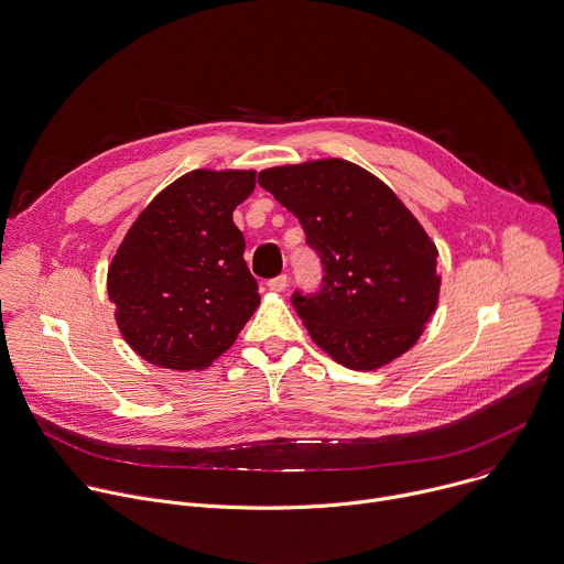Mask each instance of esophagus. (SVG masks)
<instances>
[{"label":"esophagus","instance_id":"obj_1","mask_svg":"<svg viewBox=\"0 0 564 564\" xmlns=\"http://www.w3.org/2000/svg\"><path fill=\"white\" fill-rule=\"evenodd\" d=\"M268 288L274 290V292H283V290L288 288V274H279V276L270 279V281H268Z\"/></svg>","mask_w":564,"mask_h":564}]
</instances>
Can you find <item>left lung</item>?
I'll return each mask as SVG.
<instances>
[{
    "label": "left lung",
    "mask_w": 564,
    "mask_h": 564,
    "mask_svg": "<svg viewBox=\"0 0 564 564\" xmlns=\"http://www.w3.org/2000/svg\"><path fill=\"white\" fill-rule=\"evenodd\" d=\"M259 185L321 259L318 288L290 299L312 340L351 369L408 351L438 303V252L390 187L343 159L270 167Z\"/></svg>",
    "instance_id": "8db88e82"
}]
</instances>
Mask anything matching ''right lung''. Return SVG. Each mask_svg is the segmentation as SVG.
Here are the masks:
<instances>
[{
  "instance_id": "right-lung-1",
  "label": "right lung",
  "mask_w": 564,
  "mask_h": 564,
  "mask_svg": "<svg viewBox=\"0 0 564 564\" xmlns=\"http://www.w3.org/2000/svg\"><path fill=\"white\" fill-rule=\"evenodd\" d=\"M252 170L183 174L139 215L108 270V296L128 345L159 367L202 369L259 307V285L232 221Z\"/></svg>"
}]
</instances>
